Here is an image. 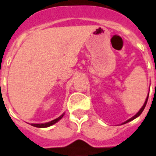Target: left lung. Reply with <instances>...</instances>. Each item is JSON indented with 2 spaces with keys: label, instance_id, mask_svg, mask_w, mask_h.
Segmentation results:
<instances>
[{
  "label": "left lung",
  "instance_id": "left-lung-1",
  "mask_svg": "<svg viewBox=\"0 0 156 156\" xmlns=\"http://www.w3.org/2000/svg\"><path fill=\"white\" fill-rule=\"evenodd\" d=\"M148 94H149V93H148ZM148 96H147V98H146L145 101H144V105H143L142 107H141V108H140V109L139 110V112H137V113L136 114V115H135L134 116H133V117H132V118H130V119H128V120H126V122H123V123H122V124H124V123H126V122H129V121H131V120H133V119H136V118H137V117H138L139 115H140V114L142 113V112L144 111V108H145L146 104H147V101H148Z\"/></svg>",
  "mask_w": 156,
  "mask_h": 156
}]
</instances>
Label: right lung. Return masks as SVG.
I'll return each instance as SVG.
<instances>
[{
    "mask_svg": "<svg viewBox=\"0 0 156 156\" xmlns=\"http://www.w3.org/2000/svg\"><path fill=\"white\" fill-rule=\"evenodd\" d=\"M65 113H63L62 115H60V116L58 117V118H57V119H54V120L51 121V122H45V123H31V126H35V127H38V128H44V127H48V126H52L53 124H55V123H56V122H58V121H59L60 119H62L63 117V115H64Z\"/></svg>",
    "mask_w": 156,
    "mask_h": 156,
    "instance_id": "right-lung-1",
    "label": "right lung"
}]
</instances>
